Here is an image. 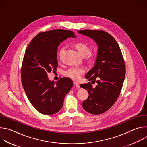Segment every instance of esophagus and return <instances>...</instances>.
Masks as SVG:
<instances>
[{"mask_svg": "<svg viewBox=\"0 0 147 147\" xmlns=\"http://www.w3.org/2000/svg\"><path fill=\"white\" fill-rule=\"evenodd\" d=\"M74 86L75 87H77V88H79V87H80L79 84H78V83H77V82H74Z\"/></svg>", "mask_w": 147, "mask_h": 147, "instance_id": "1", "label": "esophagus"}]
</instances>
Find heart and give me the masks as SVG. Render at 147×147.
Segmentation results:
<instances>
[{"mask_svg": "<svg viewBox=\"0 0 147 147\" xmlns=\"http://www.w3.org/2000/svg\"><path fill=\"white\" fill-rule=\"evenodd\" d=\"M75 47L78 51V52L82 56H87L88 58H91V55L90 53V47L88 45L84 42H79L75 44ZM66 47H62L59 52V57L60 58L63 53L64 52ZM85 72V69L83 67H71L66 71L64 73L65 76L69 77L74 80L77 81L80 79L81 76Z\"/></svg>", "mask_w": 147, "mask_h": 147, "instance_id": "b5f03b06", "label": "heart"}]
</instances>
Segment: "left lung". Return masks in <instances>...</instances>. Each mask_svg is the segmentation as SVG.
Returning a JSON list of instances; mask_svg holds the SVG:
<instances>
[{"mask_svg": "<svg viewBox=\"0 0 147 147\" xmlns=\"http://www.w3.org/2000/svg\"><path fill=\"white\" fill-rule=\"evenodd\" d=\"M78 32L94 39L98 47L94 67L86 76L88 81L96 82L97 85L92 88L88 82L80 87L89 94L82 102L84 109L92 115H99L109 109L120 95L125 74L124 59L117 42L109 33L91 30Z\"/></svg>", "mask_w": 147, "mask_h": 147, "instance_id": "obj_1", "label": "left lung"}]
</instances>
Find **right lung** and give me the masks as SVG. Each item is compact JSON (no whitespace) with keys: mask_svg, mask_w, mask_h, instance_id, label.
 Returning <instances> with one entry per match:
<instances>
[{"mask_svg":"<svg viewBox=\"0 0 147 147\" xmlns=\"http://www.w3.org/2000/svg\"><path fill=\"white\" fill-rule=\"evenodd\" d=\"M70 37H76L73 31L61 29L40 32L26 49L21 70L22 85L31 103L42 114L58 112L73 87L69 78H60L55 84L48 77V73L58 66V46Z\"/></svg>","mask_w":147,"mask_h":147,"instance_id":"1","label":"right lung"}]
</instances>
